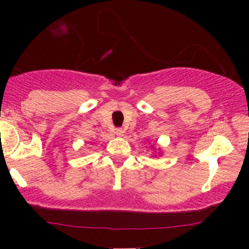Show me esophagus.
I'll return each instance as SVG.
<instances>
[{"mask_svg":"<svg viewBox=\"0 0 249 249\" xmlns=\"http://www.w3.org/2000/svg\"><path fill=\"white\" fill-rule=\"evenodd\" d=\"M123 134H124V130H123L122 127H117V129H115V135H117V136H123Z\"/></svg>","mask_w":249,"mask_h":249,"instance_id":"1","label":"esophagus"}]
</instances>
